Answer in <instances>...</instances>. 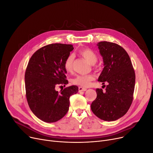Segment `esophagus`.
Returning <instances> with one entry per match:
<instances>
[{
	"mask_svg": "<svg viewBox=\"0 0 153 153\" xmlns=\"http://www.w3.org/2000/svg\"><path fill=\"white\" fill-rule=\"evenodd\" d=\"M87 90V89L86 88H82V87H79V91L81 92V91H85Z\"/></svg>",
	"mask_w": 153,
	"mask_h": 153,
	"instance_id": "34e87169",
	"label": "esophagus"
}]
</instances>
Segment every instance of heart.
<instances>
[{
	"label": "heart",
	"instance_id": "1",
	"mask_svg": "<svg viewBox=\"0 0 153 153\" xmlns=\"http://www.w3.org/2000/svg\"><path fill=\"white\" fill-rule=\"evenodd\" d=\"M83 57H84L89 63L93 65L95 64L97 61V56L92 50L88 48H83L79 51ZM74 61V56L72 54L69 55L64 63V67L66 71L69 72L72 70V64ZM94 79V77L92 75L81 76L79 75L72 80V82L74 84L82 86V87H88L89 85L90 82Z\"/></svg>",
	"mask_w": 153,
	"mask_h": 153
}]
</instances>
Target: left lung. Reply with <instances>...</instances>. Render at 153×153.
I'll use <instances>...</instances> for the list:
<instances>
[{
  "instance_id": "8db88e82",
  "label": "left lung",
  "mask_w": 153,
  "mask_h": 153,
  "mask_svg": "<svg viewBox=\"0 0 153 153\" xmlns=\"http://www.w3.org/2000/svg\"><path fill=\"white\" fill-rule=\"evenodd\" d=\"M97 45L104 62L97 81L102 84L107 82L108 85L104 92L102 89H96L97 97L91 108L102 120L113 121L126 114L130 108L133 99L135 72L128 54L121 46L107 41Z\"/></svg>"
}]
</instances>
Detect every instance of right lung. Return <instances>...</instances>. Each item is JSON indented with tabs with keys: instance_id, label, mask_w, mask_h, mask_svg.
Returning <instances> with one entry per match:
<instances>
[{
	"instance_id": "right-lung-1",
	"label": "right lung",
	"mask_w": 153,
	"mask_h": 153,
	"mask_svg": "<svg viewBox=\"0 0 153 153\" xmlns=\"http://www.w3.org/2000/svg\"><path fill=\"white\" fill-rule=\"evenodd\" d=\"M74 48L71 44H52L44 46L32 56L25 73L26 98L34 114L45 123L60 120L67 113L69 97L78 92L71 85L60 92L59 84H68L64 63Z\"/></svg>"
}]
</instances>
